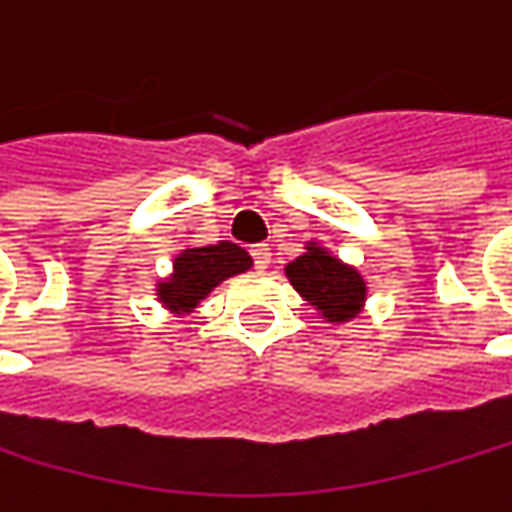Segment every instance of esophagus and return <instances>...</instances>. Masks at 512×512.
Listing matches in <instances>:
<instances>
[{
  "mask_svg": "<svg viewBox=\"0 0 512 512\" xmlns=\"http://www.w3.org/2000/svg\"><path fill=\"white\" fill-rule=\"evenodd\" d=\"M250 253H253V262H256V268H259V270L268 268L270 256H273L268 244H253V250H250Z\"/></svg>",
  "mask_w": 512,
  "mask_h": 512,
  "instance_id": "1",
  "label": "esophagus"
}]
</instances>
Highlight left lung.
Returning <instances> with one entry per match:
<instances>
[{
    "label": "left lung",
    "mask_w": 512,
    "mask_h": 512,
    "mask_svg": "<svg viewBox=\"0 0 512 512\" xmlns=\"http://www.w3.org/2000/svg\"><path fill=\"white\" fill-rule=\"evenodd\" d=\"M285 276L296 294L331 325L357 320L366 308L369 285L363 273L320 242H305V253L285 265Z\"/></svg>",
    "instance_id": "obj_1"
}]
</instances>
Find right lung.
Instances as JSON below:
<instances>
[{
	"label": "right lung",
	"mask_w": 512,
	"mask_h": 512,
	"mask_svg": "<svg viewBox=\"0 0 512 512\" xmlns=\"http://www.w3.org/2000/svg\"><path fill=\"white\" fill-rule=\"evenodd\" d=\"M250 268H253L250 253L233 242L184 247L172 259V273L158 279L155 296L172 317H187L224 279L239 276Z\"/></svg>",
	"instance_id": "obj_1"
}]
</instances>
